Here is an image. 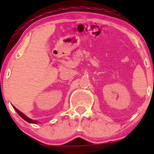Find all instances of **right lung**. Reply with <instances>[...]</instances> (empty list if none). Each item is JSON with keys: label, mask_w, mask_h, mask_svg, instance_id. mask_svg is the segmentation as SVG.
<instances>
[{"label": "right lung", "mask_w": 154, "mask_h": 154, "mask_svg": "<svg viewBox=\"0 0 154 154\" xmlns=\"http://www.w3.org/2000/svg\"><path fill=\"white\" fill-rule=\"evenodd\" d=\"M13 108L15 109V111H16L17 112H18V114L19 115V116H21V117L23 119H24V120H25V121H27V122H29V123H32V124H36V123H37V121H35V120H32V119H29L28 117H27V116H26L25 115H24V114H23V113L21 112H20L19 110H18V109H16V108H15V106H13Z\"/></svg>", "instance_id": "add662e5"}]
</instances>
